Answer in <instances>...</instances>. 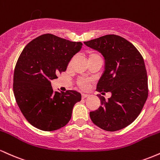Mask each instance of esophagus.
I'll return each instance as SVG.
<instances>
[{"mask_svg":"<svg viewBox=\"0 0 160 160\" xmlns=\"http://www.w3.org/2000/svg\"><path fill=\"white\" fill-rule=\"evenodd\" d=\"M88 96H89V95L88 94H84V93L83 94H82V98H86V97H88Z\"/></svg>","mask_w":160,"mask_h":160,"instance_id":"esophagus-1","label":"esophagus"}]
</instances>
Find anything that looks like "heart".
<instances>
[{
	"mask_svg": "<svg viewBox=\"0 0 160 160\" xmlns=\"http://www.w3.org/2000/svg\"><path fill=\"white\" fill-rule=\"evenodd\" d=\"M87 57L89 61H90V60L94 59V58H101L100 55H99L98 52H95V51H89V52H87ZM88 82H89L88 80L82 79V80H78V86L79 88H80V89H86L88 86Z\"/></svg>",
	"mask_w": 160,
	"mask_h": 160,
	"instance_id": "obj_1",
	"label": "heart"
}]
</instances>
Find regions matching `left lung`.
Wrapping results in <instances>:
<instances>
[{
    "label": "left lung",
    "mask_w": 160,
    "mask_h": 160,
    "mask_svg": "<svg viewBox=\"0 0 160 160\" xmlns=\"http://www.w3.org/2000/svg\"><path fill=\"white\" fill-rule=\"evenodd\" d=\"M84 43L102 53L105 71L96 90L111 97L101 100L98 109L91 111L92 122L105 131L114 132L130 125L140 114L148 96V81L144 58L132 43L122 37L108 34Z\"/></svg>",
    "instance_id": "obj_1"
}]
</instances>
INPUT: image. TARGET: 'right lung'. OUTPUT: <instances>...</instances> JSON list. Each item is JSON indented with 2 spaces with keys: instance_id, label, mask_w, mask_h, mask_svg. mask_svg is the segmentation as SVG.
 <instances>
[{
  "instance_id": "obj_1",
  "label": "right lung",
  "mask_w": 160,
  "mask_h": 160,
  "mask_svg": "<svg viewBox=\"0 0 160 160\" xmlns=\"http://www.w3.org/2000/svg\"><path fill=\"white\" fill-rule=\"evenodd\" d=\"M82 45L45 34L29 42L20 54L14 70L13 92L20 111L34 127L54 131L71 120L81 95L74 90L53 92L50 81L66 71Z\"/></svg>"
}]
</instances>
